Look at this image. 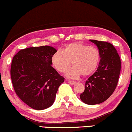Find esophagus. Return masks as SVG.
Masks as SVG:
<instances>
[{"label":"esophagus","instance_id":"34e87169","mask_svg":"<svg viewBox=\"0 0 132 132\" xmlns=\"http://www.w3.org/2000/svg\"><path fill=\"white\" fill-rule=\"evenodd\" d=\"M68 82H69V83H70V85H74L76 83V82L74 81H70V80H68Z\"/></svg>","mask_w":132,"mask_h":132}]
</instances>
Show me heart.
I'll return each mask as SVG.
<instances>
[{
  "label": "heart",
  "mask_w": 132,
  "mask_h": 132,
  "mask_svg": "<svg viewBox=\"0 0 132 132\" xmlns=\"http://www.w3.org/2000/svg\"><path fill=\"white\" fill-rule=\"evenodd\" d=\"M100 60V52L93 46H88L81 42H72L67 45L63 51H57L51 57L53 67L60 72H66L67 77L78 78L81 74L88 76L97 67Z\"/></svg>",
  "instance_id": "1"
}]
</instances>
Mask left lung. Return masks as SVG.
I'll return each mask as SVG.
<instances>
[{
    "label": "left lung",
    "mask_w": 132,
    "mask_h": 132,
    "mask_svg": "<svg viewBox=\"0 0 132 132\" xmlns=\"http://www.w3.org/2000/svg\"><path fill=\"white\" fill-rule=\"evenodd\" d=\"M89 40L97 47L101 59L96 71L86 81L80 99L85 104L94 105L106 101L114 92L121 71V60L110 43Z\"/></svg>",
    "instance_id": "1"
}]
</instances>
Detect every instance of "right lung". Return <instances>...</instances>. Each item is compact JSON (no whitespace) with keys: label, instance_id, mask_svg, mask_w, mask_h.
<instances>
[{"label":"right lung","instance_id":"add662e5","mask_svg":"<svg viewBox=\"0 0 132 132\" xmlns=\"http://www.w3.org/2000/svg\"><path fill=\"white\" fill-rule=\"evenodd\" d=\"M57 51L49 45L20 50L13 57L11 77L17 96L35 110H44L54 103L64 78L51 66Z\"/></svg>","mask_w":132,"mask_h":132}]
</instances>
